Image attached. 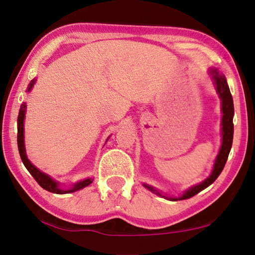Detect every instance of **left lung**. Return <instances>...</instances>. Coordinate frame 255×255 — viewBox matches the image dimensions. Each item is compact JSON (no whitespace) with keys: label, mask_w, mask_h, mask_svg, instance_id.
Here are the masks:
<instances>
[{"label":"left lung","mask_w":255,"mask_h":255,"mask_svg":"<svg viewBox=\"0 0 255 255\" xmlns=\"http://www.w3.org/2000/svg\"><path fill=\"white\" fill-rule=\"evenodd\" d=\"M209 74L211 76V80L214 82L216 92H217L219 99L222 101V145L221 148H219V152L216 156L213 171H211L210 175L208 178L205 179L202 182L193 185L188 190L182 193V195L179 197H169L167 195L164 196L162 191H158L156 188L152 187V185H148L144 183L143 185L148 189L149 191H152L155 195H157L162 198H165V199H169L172 201L176 200H183L188 199V198H191L196 196L197 193H199L202 190L206 189L207 187L214 182V181L218 178L219 174L222 173V171L225 166L228 154L231 152L232 144H233V133H234V125H233V117H234V103H233V98L230 91V88H228L226 77L222 73H219L217 68L211 67L209 70Z\"/></svg>","instance_id":"left-lung-1"}]
</instances>
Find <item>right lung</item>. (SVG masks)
Wrapping results in <instances>:
<instances>
[{"mask_svg": "<svg viewBox=\"0 0 255 255\" xmlns=\"http://www.w3.org/2000/svg\"><path fill=\"white\" fill-rule=\"evenodd\" d=\"M37 79H33L30 82L27 89V92H30L33 88L34 83H36ZM25 110H27V103L23 102L20 107L19 110V116H18V147H19V153L21 159L24 164V166L27 167V170L30 172L34 180L37 181L38 184L40 185L41 188H44L45 190L53 193H57V195H64V193H71V192H75L77 190H81L85 187H88L89 184H91L93 182L92 178H88L84 179L82 181H79L72 185L70 189L64 190L60 188V182L58 181L54 180L50 175L41 172L39 169H37L33 164L29 161L27 157V153H25V146H24V118H25Z\"/></svg>", "mask_w": 255, "mask_h": 255, "instance_id": "right-lung-1", "label": "right lung"}]
</instances>
